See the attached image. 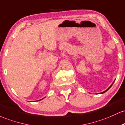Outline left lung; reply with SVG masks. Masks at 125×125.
Returning <instances> with one entry per match:
<instances>
[{
	"mask_svg": "<svg viewBox=\"0 0 125 125\" xmlns=\"http://www.w3.org/2000/svg\"><path fill=\"white\" fill-rule=\"evenodd\" d=\"M115 81H113V83H112V84H111V85H110V87H109V88H108V89H107V90H105V91H104V92H102V93H100V94H103V93H105V92H107V91L108 90H109V89H110V87H112V85H113V83H114Z\"/></svg>",
	"mask_w": 125,
	"mask_h": 125,
	"instance_id": "obj_1",
	"label": "left lung"
}]
</instances>
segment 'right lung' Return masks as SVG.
Segmentation results:
<instances>
[{"label": "right lung", "mask_w": 125, "mask_h": 125, "mask_svg": "<svg viewBox=\"0 0 125 125\" xmlns=\"http://www.w3.org/2000/svg\"><path fill=\"white\" fill-rule=\"evenodd\" d=\"M43 99H44V98H43ZM43 99H41V100H42ZM39 100H36V101H39Z\"/></svg>", "instance_id": "add662e5"}]
</instances>
